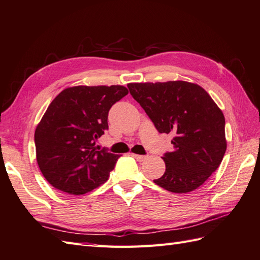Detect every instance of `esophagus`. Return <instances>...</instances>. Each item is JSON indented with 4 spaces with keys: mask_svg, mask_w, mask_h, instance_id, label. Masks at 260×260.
<instances>
[{
    "mask_svg": "<svg viewBox=\"0 0 260 260\" xmlns=\"http://www.w3.org/2000/svg\"><path fill=\"white\" fill-rule=\"evenodd\" d=\"M133 157H134L137 161H144L147 156H143V155H137V154H133Z\"/></svg>",
    "mask_w": 260,
    "mask_h": 260,
    "instance_id": "obj_1",
    "label": "esophagus"
}]
</instances>
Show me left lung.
I'll return each mask as SVG.
<instances>
[{
	"label": "left lung",
	"mask_w": 260,
	"mask_h": 260,
	"mask_svg": "<svg viewBox=\"0 0 260 260\" xmlns=\"http://www.w3.org/2000/svg\"><path fill=\"white\" fill-rule=\"evenodd\" d=\"M132 96L159 133H174V150L165 154V174L156 184L175 193L202 185L226 151L223 112L202 86L187 81L127 84Z\"/></svg>",
	"instance_id": "obj_1"
}]
</instances>
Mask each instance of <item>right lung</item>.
Masks as SVG:
<instances>
[{
  "label": "right lung",
  "instance_id": "obj_1",
  "mask_svg": "<svg viewBox=\"0 0 260 260\" xmlns=\"http://www.w3.org/2000/svg\"><path fill=\"white\" fill-rule=\"evenodd\" d=\"M128 93L123 85H77L62 90L35 129L36 159L52 187L81 196L103 184L119 155L96 146L109 128L111 106Z\"/></svg>",
  "mask_w": 260,
  "mask_h": 260
}]
</instances>
